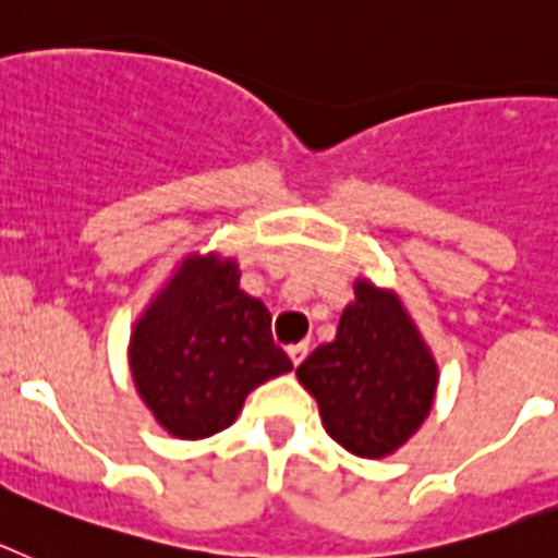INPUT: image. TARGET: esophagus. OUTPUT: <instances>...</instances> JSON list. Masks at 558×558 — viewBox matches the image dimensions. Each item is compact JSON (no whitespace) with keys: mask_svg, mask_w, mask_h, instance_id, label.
Instances as JSON below:
<instances>
[{"mask_svg":"<svg viewBox=\"0 0 558 558\" xmlns=\"http://www.w3.org/2000/svg\"><path fill=\"white\" fill-rule=\"evenodd\" d=\"M286 351H289V360H292V365H300V362L306 360L308 342H298V345H289Z\"/></svg>","mask_w":558,"mask_h":558,"instance_id":"34e87169","label":"esophagus"}]
</instances>
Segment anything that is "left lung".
Masks as SVG:
<instances>
[{
	"mask_svg": "<svg viewBox=\"0 0 558 558\" xmlns=\"http://www.w3.org/2000/svg\"><path fill=\"white\" fill-rule=\"evenodd\" d=\"M326 433L356 458H385L433 410L438 362L393 289L353 280L337 337L298 367Z\"/></svg>",
	"mask_w": 558,
	"mask_h": 558,
	"instance_id": "obj_1",
	"label": "left lung"
}]
</instances>
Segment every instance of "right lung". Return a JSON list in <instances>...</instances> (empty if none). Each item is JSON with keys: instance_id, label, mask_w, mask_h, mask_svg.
Returning <instances> with one entry per match:
<instances>
[{"instance_id": "right-lung-1", "label": "right lung", "mask_w": 558, "mask_h": 558, "mask_svg": "<svg viewBox=\"0 0 558 558\" xmlns=\"http://www.w3.org/2000/svg\"><path fill=\"white\" fill-rule=\"evenodd\" d=\"M239 280L235 258L191 252L134 323V387L173 438L221 433L255 387L292 371L275 345L272 314Z\"/></svg>"}]
</instances>
